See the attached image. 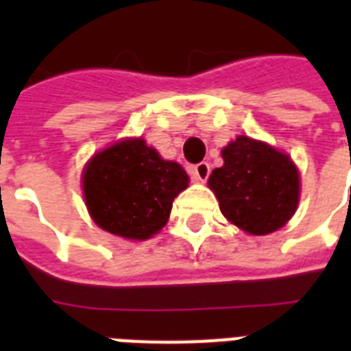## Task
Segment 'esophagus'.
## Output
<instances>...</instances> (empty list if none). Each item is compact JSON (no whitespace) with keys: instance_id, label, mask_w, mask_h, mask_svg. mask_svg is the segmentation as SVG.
I'll return each mask as SVG.
<instances>
[{"instance_id":"1","label":"esophagus","mask_w":351,"mask_h":351,"mask_svg":"<svg viewBox=\"0 0 351 351\" xmlns=\"http://www.w3.org/2000/svg\"><path fill=\"white\" fill-rule=\"evenodd\" d=\"M209 173H211V167H209L208 162H200L193 167V176L195 180L198 182H206L209 178Z\"/></svg>"}]
</instances>
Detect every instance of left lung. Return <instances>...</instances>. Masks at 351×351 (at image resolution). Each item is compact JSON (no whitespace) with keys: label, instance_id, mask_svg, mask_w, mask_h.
<instances>
[{"label":"left lung","instance_id":"obj_1","mask_svg":"<svg viewBox=\"0 0 351 351\" xmlns=\"http://www.w3.org/2000/svg\"><path fill=\"white\" fill-rule=\"evenodd\" d=\"M222 158L224 165L208 180L222 215L250 234L280 230L297 211L300 197L299 171L289 154L237 136L222 149Z\"/></svg>","mask_w":351,"mask_h":351}]
</instances>
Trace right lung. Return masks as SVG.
I'll return each instance as SVG.
<instances>
[{
    "label": "right lung",
    "instance_id": "right-lung-1",
    "mask_svg": "<svg viewBox=\"0 0 351 351\" xmlns=\"http://www.w3.org/2000/svg\"><path fill=\"white\" fill-rule=\"evenodd\" d=\"M189 184L180 164L164 160L142 138H127L96 153L84 169V197L104 231L145 240L169 219L173 200Z\"/></svg>",
    "mask_w": 351,
    "mask_h": 351
}]
</instances>
